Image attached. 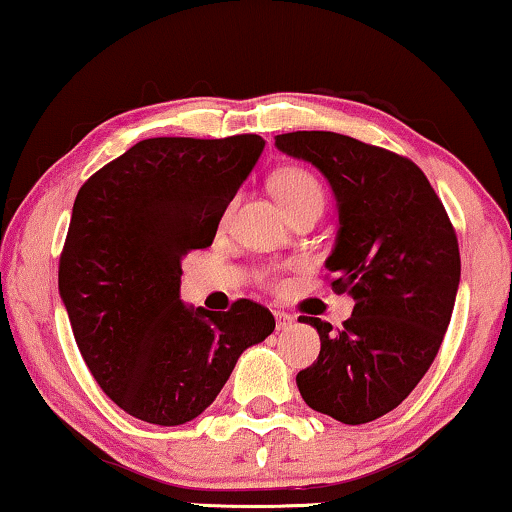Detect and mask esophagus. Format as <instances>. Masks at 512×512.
Returning a JSON list of instances; mask_svg holds the SVG:
<instances>
[{
  "mask_svg": "<svg viewBox=\"0 0 512 512\" xmlns=\"http://www.w3.org/2000/svg\"><path fill=\"white\" fill-rule=\"evenodd\" d=\"M273 317H276V326H278V331H287V329H292V324H294V317L292 315H287V312H273Z\"/></svg>",
  "mask_w": 512,
  "mask_h": 512,
  "instance_id": "34e87169",
  "label": "esophagus"
}]
</instances>
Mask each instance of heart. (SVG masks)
I'll use <instances>...</instances> for the list:
<instances>
[{
	"mask_svg": "<svg viewBox=\"0 0 512 512\" xmlns=\"http://www.w3.org/2000/svg\"><path fill=\"white\" fill-rule=\"evenodd\" d=\"M271 190L280 202V207L287 213L296 209L310 207V204H317V207H324V190L319 186V181L312 177L310 172L301 170V167H285V170H278L271 177Z\"/></svg>",
	"mask_w": 512,
	"mask_h": 512,
	"instance_id": "b5f03b06",
	"label": "heart"
}]
</instances>
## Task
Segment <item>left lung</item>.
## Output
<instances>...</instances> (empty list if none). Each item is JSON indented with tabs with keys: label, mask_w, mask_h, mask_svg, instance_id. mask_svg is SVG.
<instances>
[{
	"label": "left lung",
	"mask_w": 512,
	"mask_h": 512,
	"mask_svg": "<svg viewBox=\"0 0 512 512\" xmlns=\"http://www.w3.org/2000/svg\"><path fill=\"white\" fill-rule=\"evenodd\" d=\"M276 147L329 181L338 234L326 269L335 292L354 299L340 331L299 317L322 349L296 386L319 414L370 423L414 391L439 352L460 287L453 225L409 158L329 131L276 135Z\"/></svg>",
	"instance_id": "obj_1"
}]
</instances>
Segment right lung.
<instances>
[{
    "instance_id": "1",
    "label": "right lung",
    "mask_w": 512,
    "mask_h": 512,
    "mask_svg": "<svg viewBox=\"0 0 512 512\" xmlns=\"http://www.w3.org/2000/svg\"><path fill=\"white\" fill-rule=\"evenodd\" d=\"M259 135L151 137L101 167L73 204L59 296L87 368L126 414L183 425L239 356L276 329L264 305L227 312L181 301V259L209 248L264 151Z\"/></svg>"
}]
</instances>
